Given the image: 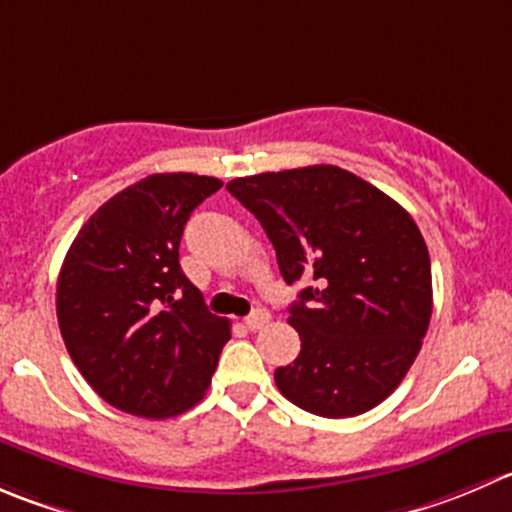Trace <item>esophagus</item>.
Here are the masks:
<instances>
[{
  "label": "esophagus",
  "instance_id": "esophagus-1",
  "mask_svg": "<svg viewBox=\"0 0 512 512\" xmlns=\"http://www.w3.org/2000/svg\"><path fill=\"white\" fill-rule=\"evenodd\" d=\"M267 322H270V312H267V310H257V312H252L250 317H245V327H247V330H252V332L262 330Z\"/></svg>",
  "mask_w": 512,
  "mask_h": 512
}]
</instances>
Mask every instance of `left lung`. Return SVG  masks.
I'll use <instances>...</instances> for the list:
<instances>
[{
    "instance_id": "1",
    "label": "left lung",
    "mask_w": 512,
    "mask_h": 512,
    "mask_svg": "<svg viewBox=\"0 0 512 512\" xmlns=\"http://www.w3.org/2000/svg\"><path fill=\"white\" fill-rule=\"evenodd\" d=\"M277 252L287 285L302 280L290 325L295 362L280 393L320 418H352L388 398L418 357L433 315L430 255L413 217L335 165L227 182Z\"/></svg>"
}]
</instances>
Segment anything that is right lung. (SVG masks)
<instances>
[{
  "instance_id": "1",
  "label": "right lung",
  "mask_w": 512,
  "mask_h": 512,
  "mask_svg": "<svg viewBox=\"0 0 512 512\" xmlns=\"http://www.w3.org/2000/svg\"><path fill=\"white\" fill-rule=\"evenodd\" d=\"M217 177L165 172L104 202L79 230L57 280L69 357L112 408L172 418L205 398L230 320L207 310L180 267L192 210Z\"/></svg>"
}]
</instances>
